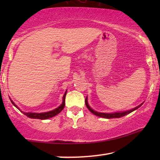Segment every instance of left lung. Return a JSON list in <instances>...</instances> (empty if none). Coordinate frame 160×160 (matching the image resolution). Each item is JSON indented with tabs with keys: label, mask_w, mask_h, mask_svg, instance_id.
Instances as JSON below:
<instances>
[{
	"label": "left lung",
	"mask_w": 160,
	"mask_h": 160,
	"mask_svg": "<svg viewBox=\"0 0 160 160\" xmlns=\"http://www.w3.org/2000/svg\"><path fill=\"white\" fill-rule=\"evenodd\" d=\"M85 104H86L87 108H88L89 110L93 113V114H95V115L98 116V117H100L106 118V119H112V118H119V117H124V116L128 114V113H130L131 112H132V111H134L135 110H136V109H138L139 108V107H141L142 105H143V103H141V105H139L138 106L135 107V108L131 109V110H129V111H123V112H116V113H107L97 112V111H94L93 109H92L90 108V106H89L88 102H87V98H86V99H85Z\"/></svg>",
	"instance_id": "1"
}]
</instances>
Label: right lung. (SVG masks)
Masks as SVG:
<instances>
[{
    "label": "right lung",
    "mask_w": 160,
    "mask_h": 160,
    "mask_svg": "<svg viewBox=\"0 0 160 160\" xmlns=\"http://www.w3.org/2000/svg\"><path fill=\"white\" fill-rule=\"evenodd\" d=\"M66 92L67 91L65 92L64 95H63V98H62V103L60 105L58 108H57L55 109H54L53 111H48V112H45V113H25V112H22L24 114L27 116L28 117L31 118V119H47L49 118L53 117L54 116H56L57 114H58L59 113L61 112L63 108L65 107V95H66ZM12 103L14 105V106L19 109L18 107H17L16 105L14 104V102L11 100Z\"/></svg>",
    "instance_id": "obj_1"
}]
</instances>
